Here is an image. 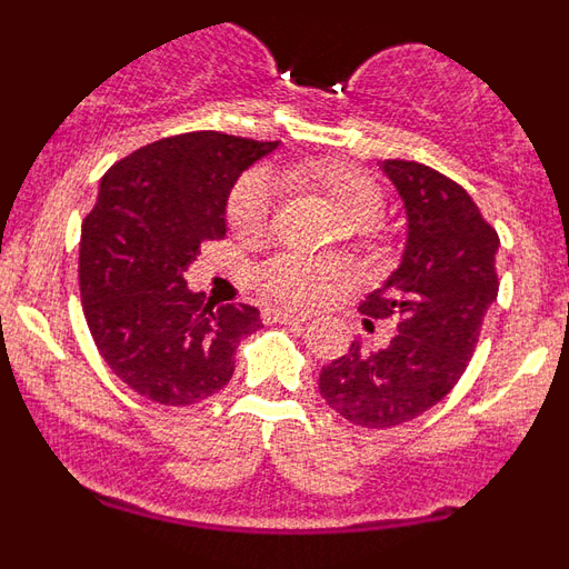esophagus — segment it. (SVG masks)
Returning a JSON list of instances; mask_svg holds the SVG:
<instances>
[{
    "label": "esophagus",
    "instance_id": "1",
    "mask_svg": "<svg viewBox=\"0 0 569 569\" xmlns=\"http://www.w3.org/2000/svg\"><path fill=\"white\" fill-rule=\"evenodd\" d=\"M264 321H279V325H305V316H296L290 313V310H279V308H268L264 310Z\"/></svg>",
    "mask_w": 569,
    "mask_h": 569
}]
</instances>
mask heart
I'll return each mask as SVG.
<instances>
[{
	"mask_svg": "<svg viewBox=\"0 0 569 569\" xmlns=\"http://www.w3.org/2000/svg\"><path fill=\"white\" fill-rule=\"evenodd\" d=\"M276 179L288 188L319 199L333 213L336 222L345 230H356L373 222L385 208V193L373 176L359 164L341 162V159H299L284 162L276 170ZM273 213V184L268 176L248 173L236 182L228 202V222L236 236L253 239L264 233ZM256 288L261 296L276 305L288 308H313L325 299L333 270L319 261L293 259V256H276L256 268Z\"/></svg>",
	"mask_w": 569,
	"mask_h": 569,
	"instance_id": "obj_1",
	"label": "heart"
}]
</instances>
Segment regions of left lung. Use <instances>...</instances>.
<instances>
[{
	"mask_svg": "<svg viewBox=\"0 0 569 569\" xmlns=\"http://www.w3.org/2000/svg\"><path fill=\"white\" fill-rule=\"evenodd\" d=\"M407 213L399 268L359 305L365 328L393 319L399 333L381 350L350 345L321 367L319 393L359 427L405 425L439 405L472 359L481 325L499 296V233L461 184L405 159L381 164Z\"/></svg>",
	"mask_w": 569,
	"mask_h": 569,
	"instance_id": "obj_1",
	"label": "left lung"
}]
</instances>
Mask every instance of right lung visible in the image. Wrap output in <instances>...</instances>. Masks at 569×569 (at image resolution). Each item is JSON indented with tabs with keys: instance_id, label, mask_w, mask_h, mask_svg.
<instances>
[{
	"instance_id": "right-lung-1",
	"label": "right lung",
	"mask_w": 569,
	"mask_h": 569,
	"mask_svg": "<svg viewBox=\"0 0 569 569\" xmlns=\"http://www.w3.org/2000/svg\"><path fill=\"white\" fill-rule=\"evenodd\" d=\"M276 142L219 130L168 136L116 162L79 241L82 310L99 353L133 393L188 407L233 376L239 341L261 328L250 305H202L184 273L228 233L230 188Z\"/></svg>"
}]
</instances>
